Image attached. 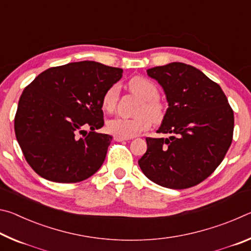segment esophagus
Returning a JSON list of instances; mask_svg holds the SVG:
<instances>
[{
    "instance_id": "obj_1",
    "label": "esophagus",
    "mask_w": 251,
    "mask_h": 251,
    "mask_svg": "<svg viewBox=\"0 0 251 251\" xmlns=\"http://www.w3.org/2000/svg\"><path fill=\"white\" fill-rule=\"evenodd\" d=\"M128 139H130V138L122 137V136H118V135L114 136V141H116V142H124V141H128Z\"/></svg>"
}]
</instances>
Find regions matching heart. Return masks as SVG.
<instances>
[{
	"mask_svg": "<svg viewBox=\"0 0 251 251\" xmlns=\"http://www.w3.org/2000/svg\"><path fill=\"white\" fill-rule=\"evenodd\" d=\"M129 88L134 94L143 100V104L138 109L141 115L134 118L114 117L106 124L109 133L122 137H134L151 126L152 118L155 122H159L164 116V106L157 99L158 88L151 79L143 76H135L129 80ZM118 96H120V85L113 84L105 91L101 97V107L107 113H113L116 109Z\"/></svg>",
	"mask_w": 251,
	"mask_h": 251,
	"instance_id": "b5f03b06",
	"label": "heart"
}]
</instances>
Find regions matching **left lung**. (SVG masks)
<instances>
[{
	"mask_svg": "<svg viewBox=\"0 0 251 251\" xmlns=\"http://www.w3.org/2000/svg\"><path fill=\"white\" fill-rule=\"evenodd\" d=\"M166 95L168 108L157 133L147 137L138 160L148 179L166 188L185 189L210 176L232 142L233 112L222 87L192 65L169 63L147 70Z\"/></svg>",
	"mask_w": 251,
	"mask_h": 251,
	"instance_id": "1",
	"label": "left lung"
}]
</instances>
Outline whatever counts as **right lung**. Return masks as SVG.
Instances as JSON below:
<instances>
[{
    "label": "right lung",
    "mask_w": 251,
    "mask_h": 251,
    "mask_svg": "<svg viewBox=\"0 0 251 251\" xmlns=\"http://www.w3.org/2000/svg\"><path fill=\"white\" fill-rule=\"evenodd\" d=\"M122 75L117 67L75 62L50 67L24 88L14 129L34 172L69 184L99 171L113 138L95 131L104 125L101 97Z\"/></svg>",
    "instance_id": "right-lung-1"
}]
</instances>
